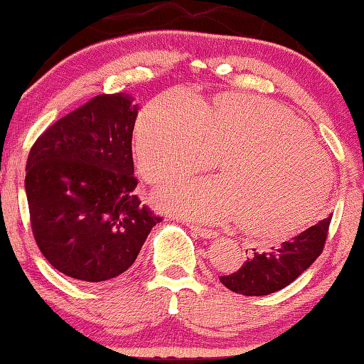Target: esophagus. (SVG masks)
Wrapping results in <instances>:
<instances>
[{"label":"esophagus","mask_w":364,"mask_h":364,"mask_svg":"<svg viewBox=\"0 0 364 364\" xmlns=\"http://www.w3.org/2000/svg\"><path fill=\"white\" fill-rule=\"evenodd\" d=\"M191 230H193L194 232H197L199 234L200 237H205V239H213V237H217L218 236V232L217 231H213V230H207V228H202V226H196V225H188Z\"/></svg>","instance_id":"1"}]
</instances>
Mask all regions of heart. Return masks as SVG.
<instances>
[{
  "mask_svg": "<svg viewBox=\"0 0 364 364\" xmlns=\"http://www.w3.org/2000/svg\"><path fill=\"white\" fill-rule=\"evenodd\" d=\"M134 152L149 183L212 167L221 175L168 184L159 205L186 218H236L258 237L297 232L321 210L332 184L329 159L286 107L263 97L226 95L194 102L165 93L143 109Z\"/></svg>",
  "mask_w": 364,
  "mask_h": 364,
  "instance_id": "obj_1",
  "label": "heart"
}]
</instances>
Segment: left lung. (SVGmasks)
Instances as JSON below:
<instances>
[{"label":"left lung","instance_id":"left-lung-1","mask_svg":"<svg viewBox=\"0 0 364 364\" xmlns=\"http://www.w3.org/2000/svg\"><path fill=\"white\" fill-rule=\"evenodd\" d=\"M332 215L319 220L289 241L269 252H255L236 273L221 276L220 281L230 291L252 297L278 292L291 284L321 255Z\"/></svg>","mask_w":364,"mask_h":364}]
</instances>
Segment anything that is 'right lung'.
<instances>
[{
    "mask_svg": "<svg viewBox=\"0 0 364 364\" xmlns=\"http://www.w3.org/2000/svg\"><path fill=\"white\" fill-rule=\"evenodd\" d=\"M133 101L96 96L49 127L28 154L35 241L54 268L88 284L125 273L162 221L133 193Z\"/></svg>",
    "mask_w": 364,
    "mask_h": 364,
    "instance_id": "right-lung-1",
    "label": "right lung"
}]
</instances>
